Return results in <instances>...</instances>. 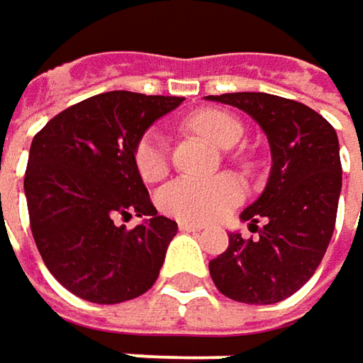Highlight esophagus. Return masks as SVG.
Instances as JSON below:
<instances>
[{
	"label": "esophagus",
	"mask_w": 363,
	"mask_h": 363,
	"mask_svg": "<svg viewBox=\"0 0 363 363\" xmlns=\"http://www.w3.org/2000/svg\"><path fill=\"white\" fill-rule=\"evenodd\" d=\"M179 228L184 230V233H197V230H201L203 226H201V224H193V222H179Z\"/></svg>",
	"instance_id": "esophagus-1"
}]
</instances>
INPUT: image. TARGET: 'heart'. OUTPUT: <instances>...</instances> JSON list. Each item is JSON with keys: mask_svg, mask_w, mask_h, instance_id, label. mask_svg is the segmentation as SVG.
Returning a JSON list of instances; mask_svg holds the SVG:
<instances>
[{"mask_svg": "<svg viewBox=\"0 0 363 363\" xmlns=\"http://www.w3.org/2000/svg\"><path fill=\"white\" fill-rule=\"evenodd\" d=\"M191 126L220 147H233L243 133L241 122L222 110H201L191 116ZM133 162L143 181H157L168 170V143L162 130L147 128L135 143ZM245 197L243 182L230 174L216 179L179 177L166 182L157 195V208L182 222L203 224L233 210Z\"/></svg>", "mask_w": 363, "mask_h": 363, "instance_id": "obj_1", "label": "heart"}]
</instances>
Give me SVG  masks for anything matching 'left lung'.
Returning <instances> with one entry per match:
<instances>
[{"label":"left lung","mask_w":363,"mask_h":363,"mask_svg":"<svg viewBox=\"0 0 363 363\" xmlns=\"http://www.w3.org/2000/svg\"><path fill=\"white\" fill-rule=\"evenodd\" d=\"M208 99L247 112L272 153L264 193L241 214L259 237L230 233L226 251L210 262V274L235 301L279 303L312 279L330 243L343 182L337 133L312 108L279 95L224 93Z\"/></svg>","instance_id":"left-lung-1"}]
</instances>
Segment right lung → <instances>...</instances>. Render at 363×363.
Here are the masks:
<instances>
[{
    "label": "right lung",
    "mask_w": 363,
    "mask_h": 363,
    "mask_svg": "<svg viewBox=\"0 0 363 363\" xmlns=\"http://www.w3.org/2000/svg\"><path fill=\"white\" fill-rule=\"evenodd\" d=\"M182 97L110 91L53 116L30 143L24 193L51 274L91 303H122L157 280L179 226L157 216L133 149ZM148 216L126 231L118 217Z\"/></svg>",
    "instance_id": "1"
}]
</instances>
